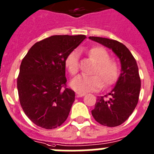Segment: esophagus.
Listing matches in <instances>:
<instances>
[{
  "label": "esophagus",
  "mask_w": 154,
  "mask_h": 154,
  "mask_svg": "<svg viewBox=\"0 0 154 154\" xmlns=\"http://www.w3.org/2000/svg\"><path fill=\"white\" fill-rule=\"evenodd\" d=\"M75 95H76V97H83V96H85V95H86V94H85V93L76 92Z\"/></svg>",
  "instance_id": "34e87169"
}]
</instances>
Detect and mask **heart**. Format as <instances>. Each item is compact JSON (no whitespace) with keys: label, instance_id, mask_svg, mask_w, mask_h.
<instances>
[{"label":"heart","instance_id":"heart-1","mask_svg":"<svg viewBox=\"0 0 154 154\" xmlns=\"http://www.w3.org/2000/svg\"><path fill=\"white\" fill-rule=\"evenodd\" d=\"M88 54L97 63V65L93 71L94 75H79L72 80L71 86L79 92L97 91L101 88L102 84L105 86L112 84L117 78V64L109 60V53L104 48L94 47L89 50ZM79 50L75 49L66 57V68L72 75L79 71Z\"/></svg>","mask_w":154,"mask_h":154}]
</instances>
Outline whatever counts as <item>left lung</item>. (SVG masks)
Returning <instances> with one entry per match:
<instances>
[{
	"instance_id": "left-lung-1",
	"label": "left lung",
	"mask_w": 154,
	"mask_h": 154,
	"mask_svg": "<svg viewBox=\"0 0 154 154\" xmlns=\"http://www.w3.org/2000/svg\"><path fill=\"white\" fill-rule=\"evenodd\" d=\"M89 38L112 49L120 60L121 73L115 86L105 97H97L91 111L100 124L116 127L128 120L138 104L141 80L136 60L130 50L118 41L100 37Z\"/></svg>"
}]
</instances>
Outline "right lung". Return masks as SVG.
I'll return each mask as SVG.
<instances>
[{
  "label": "right lung",
  "instance_id": "obj_1",
  "mask_svg": "<svg viewBox=\"0 0 154 154\" xmlns=\"http://www.w3.org/2000/svg\"><path fill=\"white\" fill-rule=\"evenodd\" d=\"M85 35H53L33 45L20 64L17 89L23 110L45 129L60 127L69 115L75 92L66 87L65 59Z\"/></svg>",
  "mask_w": 154,
  "mask_h": 154
}]
</instances>
